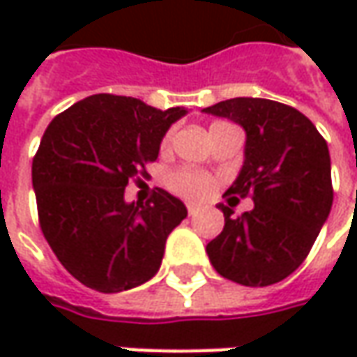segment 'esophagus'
<instances>
[{
	"mask_svg": "<svg viewBox=\"0 0 357 357\" xmlns=\"http://www.w3.org/2000/svg\"><path fill=\"white\" fill-rule=\"evenodd\" d=\"M186 211H188V214H190V216H195V214L199 213L200 208H199V204H192V202H188V204H186Z\"/></svg>",
	"mask_w": 357,
	"mask_h": 357,
	"instance_id": "esophagus-1",
	"label": "esophagus"
}]
</instances>
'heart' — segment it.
I'll return each instance as SVG.
<instances>
[{"label":"heart","mask_w":357,"mask_h":357,"mask_svg":"<svg viewBox=\"0 0 357 357\" xmlns=\"http://www.w3.org/2000/svg\"><path fill=\"white\" fill-rule=\"evenodd\" d=\"M167 186L178 197L202 199L211 192L213 178L204 172L192 171V169H178V171H172L167 176Z\"/></svg>","instance_id":"b5f03b06"}]
</instances>
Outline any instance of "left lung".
Listing matches in <instances>:
<instances>
[{
    "label": "left lung",
    "mask_w": 357,
    "mask_h": 357,
    "mask_svg": "<svg viewBox=\"0 0 357 357\" xmlns=\"http://www.w3.org/2000/svg\"><path fill=\"white\" fill-rule=\"evenodd\" d=\"M246 130L244 165L225 195L254 208L225 213L222 232L206 244L214 270L242 286H270L300 266L320 234L332 200L330 151L306 115L290 105L236 97L206 107Z\"/></svg>",
    "instance_id": "8db88e82"
}]
</instances>
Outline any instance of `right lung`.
I'll use <instances>...</instances> for the list:
<instances>
[{"label":"right lung","instance_id":"add662e5","mask_svg":"<svg viewBox=\"0 0 357 357\" xmlns=\"http://www.w3.org/2000/svg\"><path fill=\"white\" fill-rule=\"evenodd\" d=\"M185 109H155L141 99L91 95L49 123L33 157L39 227L65 270L111 294L151 280L167 238L186 206L157 188L127 202L129 181L146 176L160 141Z\"/></svg>","mask_w":357,"mask_h":357}]
</instances>
